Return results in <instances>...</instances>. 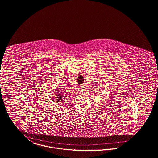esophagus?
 I'll use <instances>...</instances> for the list:
<instances>
[{"instance_id":"34e87169","label":"esophagus","mask_w":158,"mask_h":158,"mask_svg":"<svg viewBox=\"0 0 158 158\" xmlns=\"http://www.w3.org/2000/svg\"><path fill=\"white\" fill-rule=\"evenodd\" d=\"M80 91H83L84 90H83V89H81V90H80Z\"/></svg>"}]
</instances>
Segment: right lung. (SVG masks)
Here are the masks:
<instances>
[{
	"label": "right lung",
	"mask_w": 158,
	"mask_h": 158,
	"mask_svg": "<svg viewBox=\"0 0 158 158\" xmlns=\"http://www.w3.org/2000/svg\"><path fill=\"white\" fill-rule=\"evenodd\" d=\"M58 91H59V90H58ZM62 93H58H58H55V94L56 95V100L57 102H60H60H62L64 100L63 98H64V95L65 94H64Z\"/></svg>",
	"instance_id": "right-lung-1"
}]
</instances>
